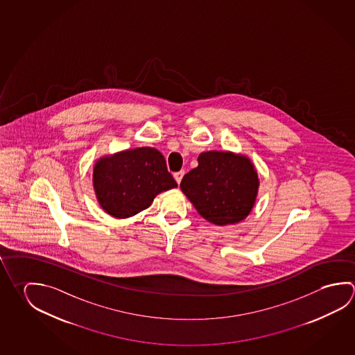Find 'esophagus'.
I'll return each instance as SVG.
<instances>
[{"mask_svg":"<svg viewBox=\"0 0 355 355\" xmlns=\"http://www.w3.org/2000/svg\"><path fill=\"white\" fill-rule=\"evenodd\" d=\"M183 175H184V171H180V172H175L173 177H175V182L180 184V180L183 178Z\"/></svg>","mask_w":355,"mask_h":355,"instance_id":"1","label":"esophagus"}]
</instances>
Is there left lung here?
Listing matches in <instances>:
<instances>
[{
	"label": "left lung",
	"instance_id": "1",
	"mask_svg": "<svg viewBox=\"0 0 355 355\" xmlns=\"http://www.w3.org/2000/svg\"><path fill=\"white\" fill-rule=\"evenodd\" d=\"M259 178L244 155L208 150L198 157V167L188 172L180 189L202 217L217 225L239 223L254 207Z\"/></svg>",
	"mask_w": 355,
	"mask_h": 355
}]
</instances>
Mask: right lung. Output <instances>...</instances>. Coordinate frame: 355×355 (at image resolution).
Instances as JSON below:
<instances>
[{
    "instance_id": "right-lung-1",
    "label": "right lung",
    "mask_w": 355,
    "mask_h": 355,
    "mask_svg": "<svg viewBox=\"0 0 355 355\" xmlns=\"http://www.w3.org/2000/svg\"><path fill=\"white\" fill-rule=\"evenodd\" d=\"M175 187L164 157L152 147L121 150L94 163L96 198L107 214L119 219L147 209L157 194Z\"/></svg>"
}]
</instances>
